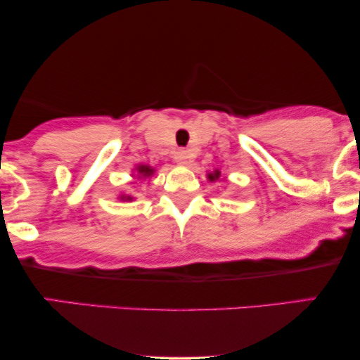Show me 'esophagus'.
Wrapping results in <instances>:
<instances>
[{
	"label": "esophagus",
	"mask_w": 360,
	"mask_h": 360,
	"mask_svg": "<svg viewBox=\"0 0 360 360\" xmlns=\"http://www.w3.org/2000/svg\"><path fill=\"white\" fill-rule=\"evenodd\" d=\"M174 160L179 166H186L189 160V152L188 150H177L174 154Z\"/></svg>",
	"instance_id": "obj_1"
}]
</instances>
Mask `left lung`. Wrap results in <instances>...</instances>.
<instances>
[{
	"mask_svg": "<svg viewBox=\"0 0 360 360\" xmlns=\"http://www.w3.org/2000/svg\"><path fill=\"white\" fill-rule=\"evenodd\" d=\"M220 176H221V172H220V171H218V169H214V171H213V172H208V176H206V177H208V179H210V181H212V183H213V181L220 179Z\"/></svg>",
	"mask_w": 360,
	"mask_h": 360,
	"instance_id": "obj_1",
	"label": "left lung"
}]
</instances>
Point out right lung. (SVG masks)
I'll list each match as a JSON object with an SVG mask.
<instances>
[{
    "instance_id": "1",
    "label": "right lung",
    "mask_w": 360,
    "mask_h": 360,
    "mask_svg": "<svg viewBox=\"0 0 360 360\" xmlns=\"http://www.w3.org/2000/svg\"><path fill=\"white\" fill-rule=\"evenodd\" d=\"M155 169L152 166H148V164H139V166L134 167V177L135 179H147V177H152L154 176ZM120 201H134L135 198L131 196V194H127V193H122L118 196Z\"/></svg>"
}]
</instances>
